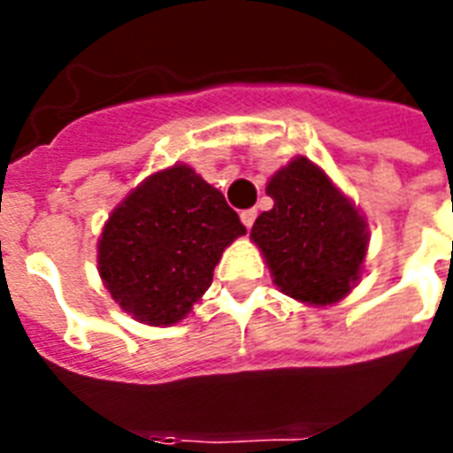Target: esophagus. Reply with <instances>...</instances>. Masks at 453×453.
<instances>
[{"mask_svg":"<svg viewBox=\"0 0 453 453\" xmlns=\"http://www.w3.org/2000/svg\"><path fill=\"white\" fill-rule=\"evenodd\" d=\"M240 219H242V223H244V226L251 227V226H254V220H256V211H254V209H244V211L240 213Z\"/></svg>","mask_w":453,"mask_h":453,"instance_id":"esophagus-1","label":"esophagus"}]
</instances>
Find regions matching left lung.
I'll return each mask as SVG.
<instances>
[{
    "label": "left lung",
    "instance_id": "1",
    "mask_svg": "<svg viewBox=\"0 0 453 453\" xmlns=\"http://www.w3.org/2000/svg\"><path fill=\"white\" fill-rule=\"evenodd\" d=\"M273 209L251 227L273 282L308 305H331L359 282L369 244L365 216L308 157L277 171L265 188Z\"/></svg>",
    "mask_w": 453,
    "mask_h": 453
}]
</instances>
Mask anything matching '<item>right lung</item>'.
Segmentation results:
<instances>
[{
    "label": "right lung",
    "mask_w": 453,
    "mask_h": 453,
    "mask_svg": "<svg viewBox=\"0 0 453 453\" xmlns=\"http://www.w3.org/2000/svg\"><path fill=\"white\" fill-rule=\"evenodd\" d=\"M244 233L220 190L173 164L145 178L110 213L98 240V273L124 312L169 326L204 296L226 247Z\"/></svg>",
    "instance_id": "right-lung-1"
}]
</instances>
